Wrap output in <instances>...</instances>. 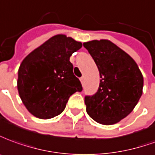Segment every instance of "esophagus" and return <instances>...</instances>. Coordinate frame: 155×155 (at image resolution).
I'll return each instance as SVG.
<instances>
[{"label":"esophagus","instance_id":"obj_1","mask_svg":"<svg viewBox=\"0 0 155 155\" xmlns=\"http://www.w3.org/2000/svg\"><path fill=\"white\" fill-rule=\"evenodd\" d=\"M84 80H85V78H84V77H82V78H80V81H81V83H82V84H83V83H84Z\"/></svg>","mask_w":155,"mask_h":155}]
</instances>
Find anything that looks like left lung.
I'll use <instances>...</instances> for the list:
<instances>
[{"label":"left lung","mask_w":155,"mask_h":155,"mask_svg":"<svg viewBox=\"0 0 155 155\" xmlns=\"http://www.w3.org/2000/svg\"><path fill=\"white\" fill-rule=\"evenodd\" d=\"M83 47L94 60L101 78L97 92L84 97L87 113L101 124H116L138 104L143 93L142 73L134 60L110 41H91Z\"/></svg>","instance_id":"obj_1"}]
</instances>
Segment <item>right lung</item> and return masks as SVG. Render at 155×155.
I'll list each match as a JSON object with an SVG mask.
<instances>
[{"instance_id":"1","label":"right lung","mask_w":155,"mask_h":155,"mask_svg":"<svg viewBox=\"0 0 155 155\" xmlns=\"http://www.w3.org/2000/svg\"><path fill=\"white\" fill-rule=\"evenodd\" d=\"M82 43L57 35L27 55L18 70L17 88L27 110L48 119L62 114L69 97L83 87L73 74L71 55Z\"/></svg>"}]
</instances>
